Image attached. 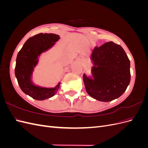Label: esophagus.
Segmentation results:
<instances>
[{
    "label": "esophagus",
    "instance_id": "esophagus-1",
    "mask_svg": "<svg viewBox=\"0 0 148 148\" xmlns=\"http://www.w3.org/2000/svg\"><path fill=\"white\" fill-rule=\"evenodd\" d=\"M79 61H82L83 60V59H82V57H78V59Z\"/></svg>",
    "mask_w": 148,
    "mask_h": 148
}]
</instances>
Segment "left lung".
Segmentation results:
<instances>
[{"label": "left lung", "instance_id": "left-lung-1", "mask_svg": "<svg viewBox=\"0 0 148 148\" xmlns=\"http://www.w3.org/2000/svg\"><path fill=\"white\" fill-rule=\"evenodd\" d=\"M91 75H83L86 92L102 102L112 101L122 96L130 82V62L123 49L113 42L93 49Z\"/></svg>", "mask_w": 148, "mask_h": 148}]
</instances>
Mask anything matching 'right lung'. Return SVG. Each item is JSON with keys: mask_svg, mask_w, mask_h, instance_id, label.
Returning a JSON list of instances; mask_svg holds the SVG:
<instances>
[{"mask_svg": "<svg viewBox=\"0 0 148 148\" xmlns=\"http://www.w3.org/2000/svg\"><path fill=\"white\" fill-rule=\"evenodd\" d=\"M60 38L52 33H40L29 38L18 53L15 75L19 86L24 93L38 101H43L54 96L59 90L60 82L54 88H45L35 84L33 73L40 56L52 48Z\"/></svg>", "mask_w": 148, "mask_h": 148, "instance_id": "right-lung-1", "label": "right lung"}]
</instances>
